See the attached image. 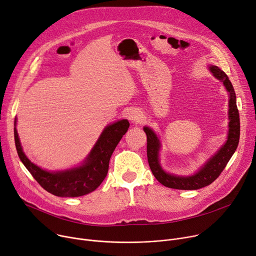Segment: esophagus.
I'll return each mask as SVG.
<instances>
[{"label": "esophagus", "instance_id": "1", "mask_svg": "<svg viewBox=\"0 0 256 256\" xmlns=\"http://www.w3.org/2000/svg\"><path fill=\"white\" fill-rule=\"evenodd\" d=\"M127 118L128 119L131 121V122H140V118H142V114H140V112H138V110H128V112H127Z\"/></svg>", "mask_w": 256, "mask_h": 256}]
</instances>
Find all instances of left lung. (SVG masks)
Wrapping results in <instances>:
<instances>
[{
    "instance_id": "1",
    "label": "left lung",
    "mask_w": 256,
    "mask_h": 256,
    "mask_svg": "<svg viewBox=\"0 0 256 256\" xmlns=\"http://www.w3.org/2000/svg\"><path fill=\"white\" fill-rule=\"evenodd\" d=\"M209 70L216 78L222 82L228 93V132L226 142L210 156L198 171L192 175L184 176L166 172L160 164V137L150 127H144L148 137L146 152L150 168L156 180L167 188L176 190H199L211 184L220 175L239 144L240 118L234 87L228 76L218 66H209Z\"/></svg>"
}]
</instances>
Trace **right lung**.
Segmentation results:
<instances>
[{
	"mask_svg": "<svg viewBox=\"0 0 256 256\" xmlns=\"http://www.w3.org/2000/svg\"><path fill=\"white\" fill-rule=\"evenodd\" d=\"M14 125V138L18 156L34 178L50 194L72 198L87 194L102 184L108 171L110 156L130 124L128 120L123 119L108 125L80 166L60 171H48L30 161L19 140L16 121Z\"/></svg>",
	"mask_w": 256,
	"mask_h": 256,
	"instance_id": "obj_1",
	"label": "right lung"
}]
</instances>
